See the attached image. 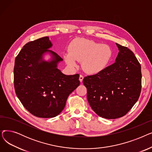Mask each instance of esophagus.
I'll return each instance as SVG.
<instances>
[{
    "label": "esophagus",
    "instance_id": "esophagus-1",
    "mask_svg": "<svg viewBox=\"0 0 152 152\" xmlns=\"http://www.w3.org/2000/svg\"><path fill=\"white\" fill-rule=\"evenodd\" d=\"M83 79H84V76H83V75H80L79 76V81H80V82L81 83H82L83 82Z\"/></svg>",
    "mask_w": 152,
    "mask_h": 152
}]
</instances>
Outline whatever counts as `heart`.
Here are the masks:
<instances>
[{"label": "heart", "mask_w": 152, "mask_h": 152, "mask_svg": "<svg viewBox=\"0 0 152 152\" xmlns=\"http://www.w3.org/2000/svg\"><path fill=\"white\" fill-rule=\"evenodd\" d=\"M69 49L70 53L65 55L68 65L76 66L77 61H83V68L89 74H97L107 68L113 54L110 46L86 39L74 41Z\"/></svg>", "instance_id": "1"}]
</instances>
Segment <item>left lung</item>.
Here are the masks:
<instances>
[{
	"mask_svg": "<svg viewBox=\"0 0 152 152\" xmlns=\"http://www.w3.org/2000/svg\"><path fill=\"white\" fill-rule=\"evenodd\" d=\"M116 45L119 52L116 61L83 79L90 106L99 116L107 119L128 113L138 100L142 88L140 63L127 47Z\"/></svg>",
	"mask_w": 152,
	"mask_h": 152,
	"instance_id": "8db88e82",
	"label": "left lung"
}]
</instances>
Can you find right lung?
<instances>
[{
    "mask_svg": "<svg viewBox=\"0 0 152 152\" xmlns=\"http://www.w3.org/2000/svg\"><path fill=\"white\" fill-rule=\"evenodd\" d=\"M49 37L26 44L17 56L14 66V87L23 107L34 116L53 118L64 109L69 95L80 84L79 74L67 76L57 68L63 59L48 50ZM47 51L53 54L50 62L42 60Z\"/></svg>",
    "mask_w": 152,
    "mask_h": 152,
    "instance_id": "right-lung-1",
    "label": "right lung"
}]
</instances>
